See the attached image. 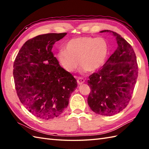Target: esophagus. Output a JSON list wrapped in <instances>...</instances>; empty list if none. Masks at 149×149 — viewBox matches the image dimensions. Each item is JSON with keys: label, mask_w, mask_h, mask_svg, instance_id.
Wrapping results in <instances>:
<instances>
[{"label": "esophagus", "mask_w": 149, "mask_h": 149, "mask_svg": "<svg viewBox=\"0 0 149 149\" xmlns=\"http://www.w3.org/2000/svg\"><path fill=\"white\" fill-rule=\"evenodd\" d=\"M77 81L78 84L79 85H81V84H83L84 83V79H83V78L79 77V78H77Z\"/></svg>", "instance_id": "34e87169"}]
</instances>
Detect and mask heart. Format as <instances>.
<instances>
[{"label": "heart", "instance_id": "b5f03b06", "mask_svg": "<svg viewBox=\"0 0 149 149\" xmlns=\"http://www.w3.org/2000/svg\"><path fill=\"white\" fill-rule=\"evenodd\" d=\"M109 45L101 37L81 36L66 42L65 50H59L58 57L61 66L69 72L79 65L83 72H95L105 64L108 58Z\"/></svg>", "mask_w": 149, "mask_h": 149}]
</instances>
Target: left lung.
Instances as JSON below:
<instances>
[{"label":"left lung","instance_id":"8db88e82","mask_svg":"<svg viewBox=\"0 0 149 149\" xmlns=\"http://www.w3.org/2000/svg\"><path fill=\"white\" fill-rule=\"evenodd\" d=\"M118 47L99 71L89 76L88 86L91 91L88 104L97 114L113 116L128 105L138 77L136 57L131 45L115 32Z\"/></svg>","mask_w":149,"mask_h":149}]
</instances>
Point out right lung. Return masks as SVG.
Returning a JSON list of instances; mask_svg holds the SVG:
<instances>
[{"instance_id":"obj_1","label":"right lung","mask_w":149,"mask_h":149,"mask_svg":"<svg viewBox=\"0 0 149 149\" xmlns=\"http://www.w3.org/2000/svg\"><path fill=\"white\" fill-rule=\"evenodd\" d=\"M66 34H41L25 43L13 65L15 89L22 104L36 117L49 120L67 107L77 81L59 65L53 45Z\"/></svg>"}]
</instances>
